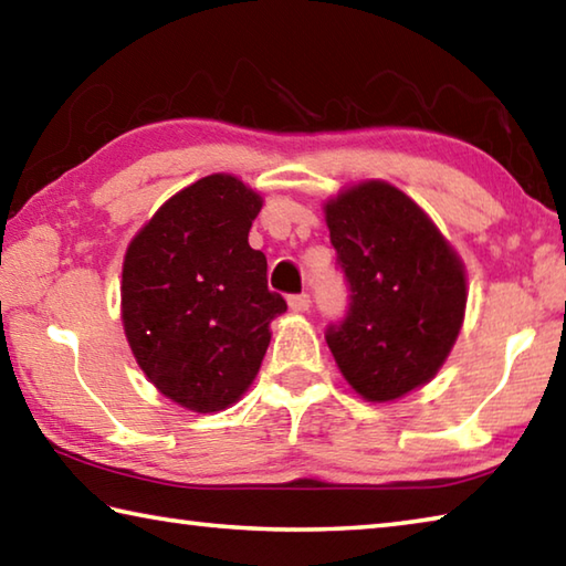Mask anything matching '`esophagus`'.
<instances>
[{"mask_svg": "<svg viewBox=\"0 0 566 566\" xmlns=\"http://www.w3.org/2000/svg\"><path fill=\"white\" fill-rule=\"evenodd\" d=\"M310 306H312V296L310 294H294V296H290V310L292 312L304 314V312H310Z\"/></svg>", "mask_w": 566, "mask_h": 566, "instance_id": "34e87169", "label": "esophagus"}]
</instances>
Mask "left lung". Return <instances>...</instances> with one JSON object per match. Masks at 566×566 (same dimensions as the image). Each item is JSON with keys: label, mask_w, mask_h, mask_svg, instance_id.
Returning <instances> with one entry per match:
<instances>
[{"label": "left lung", "mask_w": 566, "mask_h": 566, "mask_svg": "<svg viewBox=\"0 0 566 566\" xmlns=\"http://www.w3.org/2000/svg\"><path fill=\"white\" fill-rule=\"evenodd\" d=\"M336 262L352 290L326 344L358 396L374 403L426 386L465 318V266L436 222L384 180L352 185L324 205Z\"/></svg>", "instance_id": "1"}]
</instances>
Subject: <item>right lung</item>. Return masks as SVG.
Returning a JSON list of instances; mask_svg holds the SVG:
<instances>
[{
    "label": "right lung",
    "instance_id": "obj_1",
    "mask_svg": "<svg viewBox=\"0 0 566 566\" xmlns=\"http://www.w3.org/2000/svg\"><path fill=\"white\" fill-rule=\"evenodd\" d=\"M262 198L228 172L172 195L123 256L120 318L140 371L172 403L214 413L260 371L270 324L286 312L266 290V256L248 234Z\"/></svg>",
    "mask_w": 566,
    "mask_h": 566
}]
</instances>
